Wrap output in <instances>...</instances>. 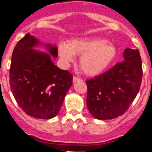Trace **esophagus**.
<instances>
[{"label": "esophagus", "instance_id": "1", "mask_svg": "<svg viewBox=\"0 0 152 152\" xmlns=\"http://www.w3.org/2000/svg\"><path fill=\"white\" fill-rule=\"evenodd\" d=\"M80 78H79V77H76V76H74L73 77V82H76V81H77V80H80Z\"/></svg>", "mask_w": 152, "mask_h": 152}]
</instances>
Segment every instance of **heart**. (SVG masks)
I'll return each mask as SVG.
<instances>
[{"mask_svg": "<svg viewBox=\"0 0 152 152\" xmlns=\"http://www.w3.org/2000/svg\"><path fill=\"white\" fill-rule=\"evenodd\" d=\"M58 54L66 64L75 60V55L80 56V67L86 75L101 74L116 59L117 50L108 40L100 38H80L68 42H60Z\"/></svg>", "mask_w": 152, "mask_h": 152, "instance_id": "b5f03b06", "label": "heart"}]
</instances>
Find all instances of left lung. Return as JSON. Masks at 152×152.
<instances>
[{
	"instance_id": "1",
	"label": "left lung",
	"mask_w": 152,
	"mask_h": 152,
	"mask_svg": "<svg viewBox=\"0 0 152 152\" xmlns=\"http://www.w3.org/2000/svg\"><path fill=\"white\" fill-rule=\"evenodd\" d=\"M123 57V62L86 80L87 106L96 119H112L123 115L139 93L143 75L139 49H125Z\"/></svg>"
}]
</instances>
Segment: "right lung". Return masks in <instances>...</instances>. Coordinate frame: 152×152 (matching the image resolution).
<instances>
[{"label":"right lung","instance_id":"right-lung-1","mask_svg":"<svg viewBox=\"0 0 152 152\" xmlns=\"http://www.w3.org/2000/svg\"><path fill=\"white\" fill-rule=\"evenodd\" d=\"M40 44L29 33L17 42L12 54L10 86L23 112L32 117L49 119L59 112L73 76L58 68L49 54L33 49ZM47 49L57 57V47L49 45Z\"/></svg>","mask_w":152,"mask_h":152}]
</instances>
